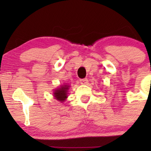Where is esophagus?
Here are the masks:
<instances>
[{"label":"esophagus","mask_w":151,"mask_h":151,"mask_svg":"<svg viewBox=\"0 0 151 151\" xmlns=\"http://www.w3.org/2000/svg\"><path fill=\"white\" fill-rule=\"evenodd\" d=\"M80 83H81L82 85H86V84H88V79H86V78L81 79V80H80Z\"/></svg>","instance_id":"34e87169"}]
</instances>
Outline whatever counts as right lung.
Wrapping results in <instances>:
<instances>
[{
  "mask_svg": "<svg viewBox=\"0 0 151 151\" xmlns=\"http://www.w3.org/2000/svg\"><path fill=\"white\" fill-rule=\"evenodd\" d=\"M69 85H63L60 86L59 88H57L54 91V97L55 99H57L58 101L63 102L67 99V94H68V90L69 88Z\"/></svg>",
  "mask_w": 151,
  "mask_h": 151,
  "instance_id": "1",
  "label": "right lung"
}]
</instances>
